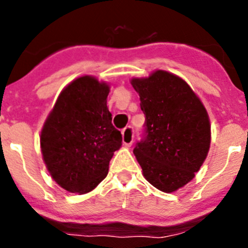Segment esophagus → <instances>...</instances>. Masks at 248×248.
I'll return each instance as SVG.
<instances>
[{"instance_id": "obj_1", "label": "esophagus", "mask_w": 248, "mask_h": 248, "mask_svg": "<svg viewBox=\"0 0 248 248\" xmlns=\"http://www.w3.org/2000/svg\"><path fill=\"white\" fill-rule=\"evenodd\" d=\"M134 139V131L132 126H127L126 128L122 131V141L126 146H131L132 142H133Z\"/></svg>"}]
</instances>
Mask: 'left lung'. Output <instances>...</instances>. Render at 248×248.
Returning a JSON list of instances; mask_svg holds the SVG:
<instances>
[{"mask_svg": "<svg viewBox=\"0 0 248 248\" xmlns=\"http://www.w3.org/2000/svg\"><path fill=\"white\" fill-rule=\"evenodd\" d=\"M145 115L144 136L133 152L145 179L171 193L188 184L210 149L209 115L185 80L166 71L131 81Z\"/></svg>", "mask_w": 248, "mask_h": 248, "instance_id": "1", "label": "left lung"}]
</instances>
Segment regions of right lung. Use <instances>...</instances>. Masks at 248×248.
I'll return each instance as SVG.
<instances>
[{
	"label": "right lung",
	"mask_w": 248,
	"mask_h": 248,
	"mask_svg": "<svg viewBox=\"0 0 248 248\" xmlns=\"http://www.w3.org/2000/svg\"><path fill=\"white\" fill-rule=\"evenodd\" d=\"M109 85L84 76L60 93L41 133L44 163L52 179L72 193L92 191L108 175L122 145L107 107Z\"/></svg>",
	"instance_id": "add662e5"
}]
</instances>
